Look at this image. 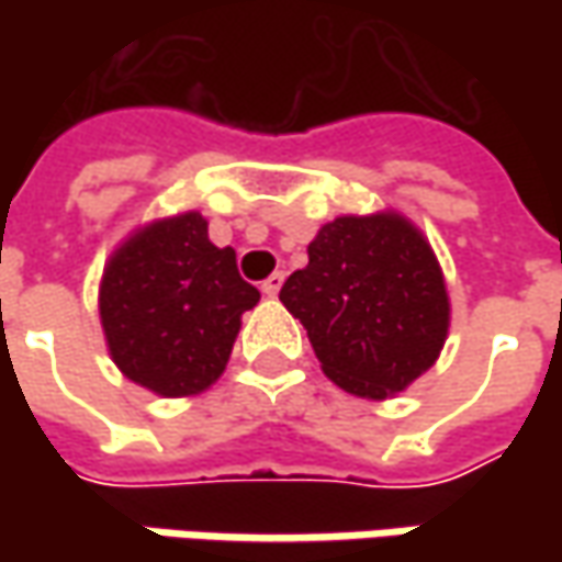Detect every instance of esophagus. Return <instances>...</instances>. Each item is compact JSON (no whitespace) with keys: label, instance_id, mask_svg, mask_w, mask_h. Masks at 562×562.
Segmentation results:
<instances>
[{"label":"esophagus","instance_id":"1","mask_svg":"<svg viewBox=\"0 0 562 562\" xmlns=\"http://www.w3.org/2000/svg\"><path fill=\"white\" fill-rule=\"evenodd\" d=\"M281 284H284V271H274V274H269V278L262 281V293H266V296H278Z\"/></svg>","mask_w":562,"mask_h":562}]
</instances>
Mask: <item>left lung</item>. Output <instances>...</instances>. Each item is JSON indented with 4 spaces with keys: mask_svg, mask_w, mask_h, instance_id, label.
I'll list each match as a JSON object with an SVG mask.
<instances>
[{
    "mask_svg": "<svg viewBox=\"0 0 562 562\" xmlns=\"http://www.w3.org/2000/svg\"><path fill=\"white\" fill-rule=\"evenodd\" d=\"M281 303L303 322L322 372L369 400L394 397L428 372L450 328L441 266L397 212L322 225Z\"/></svg>",
    "mask_w": 562,
    "mask_h": 562,
    "instance_id": "1",
    "label": "left lung"
}]
</instances>
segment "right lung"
I'll list each match as a JSON object with an SVG mask.
<instances>
[{"label": "right lung", "instance_id": "obj_1", "mask_svg": "<svg viewBox=\"0 0 562 562\" xmlns=\"http://www.w3.org/2000/svg\"><path fill=\"white\" fill-rule=\"evenodd\" d=\"M259 291L231 247L209 240L200 212L140 227L121 244L99 284V318L124 375L159 397H190L225 372L240 315Z\"/></svg>", "mask_w": 562, "mask_h": 562}]
</instances>
